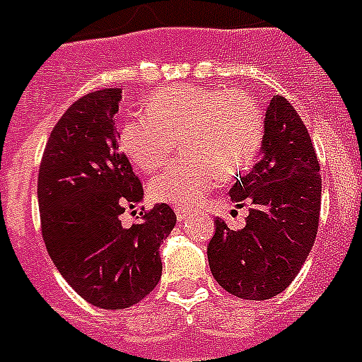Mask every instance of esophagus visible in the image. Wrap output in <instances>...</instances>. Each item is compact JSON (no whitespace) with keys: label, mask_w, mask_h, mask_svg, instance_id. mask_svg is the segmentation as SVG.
<instances>
[{"label":"esophagus","mask_w":362,"mask_h":362,"mask_svg":"<svg viewBox=\"0 0 362 362\" xmlns=\"http://www.w3.org/2000/svg\"><path fill=\"white\" fill-rule=\"evenodd\" d=\"M175 212H176V218H178V221L186 220V216H187L186 206H175Z\"/></svg>","instance_id":"1"}]
</instances>
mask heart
I'll return each mask as SVG.
<instances>
[{"mask_svg":"<svg viewBox=\"0 0 362 362\" xmlns=\"http://www.w3.org/2000/svg\"><path fill=\"white\" fill-rule=\"evenodd\" d=\"M264 133L263 110L250 93L178 84L148 98L146 116L120 129L124 153L141 170H153L180 139L186 159L167 165L150 180V195L178 206L197 204L216 182L252 167Z\"/></svg>","mask_w":362,"mask_h":362,"instance_id":"1","label":"heart"}]
</instances>
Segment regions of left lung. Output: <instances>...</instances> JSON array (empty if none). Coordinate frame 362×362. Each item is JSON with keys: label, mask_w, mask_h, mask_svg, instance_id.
<instances>
[{"label": "left lung", "mask_w": 362, "mask_h": 362, "mask_svg": "<svg viewBox=\"0 0 362 362\" xmlns=\"http://www.w3.org/2000/svg\"><path fill=\"white\" fill-rule=\"evenodd\" d=\"M229 193L238 209L242 204L252 209L240 231L216 218V233L206 247L212 276L235 297H276L308 257L321 209L315 148L286 98L269 99L261 159Z\"/></svg>", "instance_id": "obj_1"}]
</instances>
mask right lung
<instances>
[{
    "label": "right lung",
    "mask_w": 362,
    "mask_h": 362,
    "mask_svg": "<svg viewBox=\"0 0 362 362\" xmlns=\"http://www.w3.org/2000/svg\"><path fill=\"white\" fill-rule=\"evenodd\" d=\"M120 88L81 98L54 125L42 153L37 199L42 240L65 281L93 306L124 310L161 278L159 246L176 226L165 203L122 226L142 201L141 180L120 152Z\"/></svg>",
    "instance_id": "right-lung-1"
}]
</instances>
